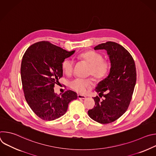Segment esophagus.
Masks as SVG:
<instances>
[{"label": "esophagus", "mask_w": 156, "mask_h": 156, "mask_svg": "<svg viewBox=\"0 0 156 156\" xmlns=\"http://www.w3.org/2000/svg\"><path fill=\"white\" fill-rule=\"evenodd\" d=\"M78 98L80 99H85L86 98V96H84V95H81V94H78Z\"/></svg>", "instance_id": "34e87169"}]
</instances>
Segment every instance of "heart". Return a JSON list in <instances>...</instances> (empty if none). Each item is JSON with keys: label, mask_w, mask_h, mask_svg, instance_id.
Segmentation results:
<instances>
[{"label": "heart", "mask_w": 156, "mask_h": 156, "mask_svg": "<svg viewBox=\"0 0 156 156\" xmlns=\"http://www.w3.org/2000/svg\"><path fill=\"white\" fill-rule=\"evenodd\" d=\"M79 57L90 65L88 73L96 79L101 80L105 78L110 71V63L103 60V56L94 51H88L81 54ZM74 62L70 58L65 59L62 63V69L66 75H70L73 70ZM93 83L90 79L76 78L70 83V87L75 91L84 93L87 88L90 87Z\"/></svg>", "instance_id": "heart-1"}]
</instances>
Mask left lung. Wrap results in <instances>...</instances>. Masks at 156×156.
<instances>
[{"mask_svg":"<svg viewBox=\"0 0 156 156\" xmlns=\"http://www.w3.org/2000/svg\"><path fill=\"white\" fill-rule=\"evenodd\" d=\"M94 49L107 51L110 68L108 76L95 89L104 99L101 101L98 96L93 98L96 106L87 113L94 121L107 124L117 120L126 111L136 84V66L129 52L116 42L102 43ZM104 92L105 95L103 94Z\"/></svg>","mask_w":156,"mask_h":156,"instance_id":"left-lung-1","label":"left lung"}]
</instances>
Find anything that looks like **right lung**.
Segmentation results:
<instances>
[{
	"instance_id": "obj_1",
	"label": "right lung",
	"mask_w": 156,
	"mask_h": 156,
	"mask_svg": "<svg viewBox=\"0 0 156 156\" xmlns=\"http://www.w3.org/2000/svg\"><path fill=\"white\" fill-rule=\"evenodd\" d=\"M75 52L42 41L29 47L22 58L21 77L25 97L32 110L42 120H54L63 115L69 103L78 98L73 91L58 95L54 89L63 76V61Z\"/></svg>"
}]
</instances>
